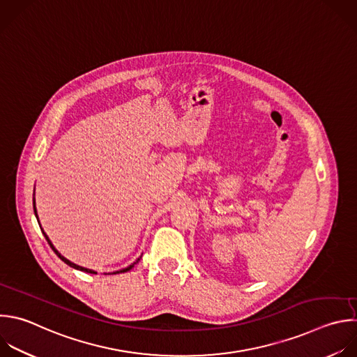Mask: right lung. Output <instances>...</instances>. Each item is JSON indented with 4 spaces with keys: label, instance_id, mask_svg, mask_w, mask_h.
<instances>
[{
    "label": "right lung",
    "instance_id": "right-lung-1",
    "mask_svg": "<svg viewBox=\"0 0 357 357\" xmlns=\"http://www.w3.org/2000/svg\"><path fill=\"white\" fill-rule=\"evenodd\" d=\"M33 210H35V215H36V218H38V222H39V225H40V221H39V217H38V211H36V203H35V197H33ZM40 229H42V232H43V235H45V238L47 240V243H49L50 248H52V250L54 251V254H56V255H57V257H59V258H60V259H61V261H63L64 264H67L68 266H71V268H74V269H77V271H81V272H86V273H92V275H96V272H95V271H92V269H86V268H82V266H78V265L73 264L71 261H68L67 258H64V257H63V255H61V254H60V252H59V251H57V250L54 248V245L52 244V241L49 240V236L46 235V232L43 231V228H42V227H40ZM139 261H140V258H139V259H137L136 262H133V264H132L130 266H128V268H125V269H122V271H116V272H113L112 275H116V273H125V272H129V271H130V269H132V268H133V266H135V265H136V264H137Z\"/></svg>",
    "mask_w": 357,
    "mask_h": 357
}]
</instances>
